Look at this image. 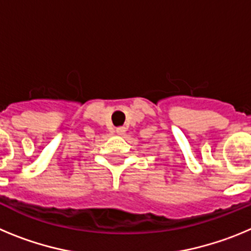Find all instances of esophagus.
I'll list each match as a JSON object with an SVG mask.
<instances>
[{
    "mask_svg": "<svg viewBox=\"0 0 251 251\" xmlns=\"http://www.w3.org/2000/svg\"><path fill=\"white\" fill-rule=\"evenodd\" d=\"M115 132H117V134H119V136H123L124 133H126V128L124 127H118L117 129H115Z\"/></svg>",
    "mask_w": 251,
    "mask_h": 251,
    "instance_id": "obj_1",
    "label": "esophagus"
}]
</instances>
